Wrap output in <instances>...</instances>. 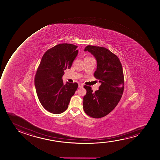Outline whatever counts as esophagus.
<instances>
[{
	"instance_id": "34e87169",
	"label": "esophagus",
	"mask_w": 160,
	"mask_h": 160,
	"mask_svg": "<svg viewBox=\"0 0 160 160\" xmlns=\"http://www.w3.org/2000/svg\"><path fill=\"white\" fill-rule=\"evenodd\" d=\"M83 86V85L82 83H79V88H82Z\"/></svg>"
}]
</instances>
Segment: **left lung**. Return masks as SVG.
Wrapping results in <instances>:
<instances>
[{"mask_svg": "<svg viewBox=\"0 0 160 160\" xmlns=\"http://www.w3.org/2000/svg\"><path fill=\"white\" fill-rule=\"evenodd\" d=\"M84 50L96 59L94 77L101 85L95 92L90 87L84 86L83 110L89 117L101 118L112 111L120 101L124 90L123 68L118 57L105 47L88 45Z\"/></svg>", "mask_w": 160, "mask_h": 160, "instance_id": "left-lung-1", "label": "left lung"}]
</instances>
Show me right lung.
Returning <instances> with one entry per match:
<instances>
[{
    "instance_id": "obj_1",
    "label": "right lung",
    "mask_w": 160,
    "mask_h": 160,
    "mask_svg": "<svg viewBox=\"0 0 160 160\" xmlns=\"http://www.w3.org/2000/svg\"><path fill=\"white\" fill-rule=\"evenodd\" d=\"M78 46L61 43L46 51L37 70L34 85L40 102L45 109L58 114L68 108L77 89V83H63L64 70L70 68L76 58Z\"/></svg>"
}]
</instances>
